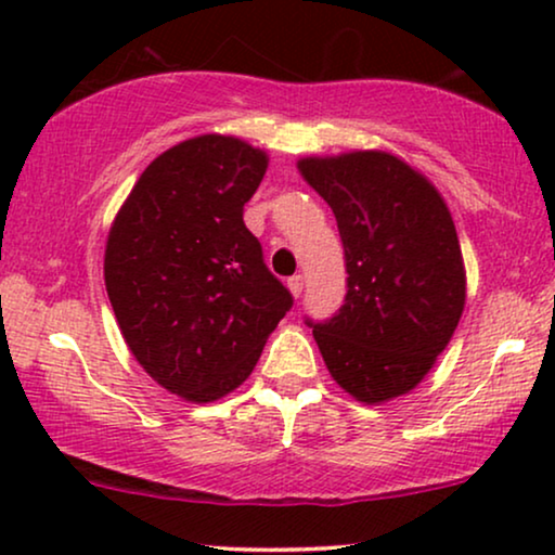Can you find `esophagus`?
Masks as SVG:
<instances>
[{
    "instance_id": "34e87169",
    "label": "esophagus",
    "mask_w": 555,
    "mask_h": 555,
    "mask_svg": "<svg viewBox=\"0 0 555 555\" xmlns=\"http://www.w3.org/2000/svg\"><path fill=\"white\" fill-rule=\"evenodd\" d=\"M287 291H291L295 298L302 293V278L300 275H293L291 280H287Z\"/></svg>"
}]
</instances>
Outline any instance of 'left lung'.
<instances>
[{
	"label": "left lung",
	"mask_w": 555,
	"mask_h": 555,
	"mask_svg": "<svg viewBox=\"0 0 555 555\" xmlns=\"http://www.w3.org/2000/svg\"><path fill=\"white\" fill-rule=\"evenodd\" d=\"M346 253V302L313 338L333 382L363 404L412 391L450 344L467 278L452 215L431 181L389 151L306 156Z\"/></svg>",
	"instance_id": "left-lung-1"
}]
</instances>
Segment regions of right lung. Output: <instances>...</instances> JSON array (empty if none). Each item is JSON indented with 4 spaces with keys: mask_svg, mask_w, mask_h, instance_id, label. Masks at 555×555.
I'll list each match as a JSON object with an SVG mask.
<instances>
[{
    "mask_svg": "<svg viewBox=\"0 0 555 555\" xmlns=\"http://www.w3.org/2000/svg\"><path fill=\"white\" fill-rule=\"evenodd\" d=\"M268 162L234 135L181 141L146 166L105 242V291L128 351L194 404L237 389L293 306L242 219Z\"/></svg>",
    "mask_w": 555,
    "mask_h": 555,
    "instance_id": "1",
    "label": "right lung"
}]
</instances>
